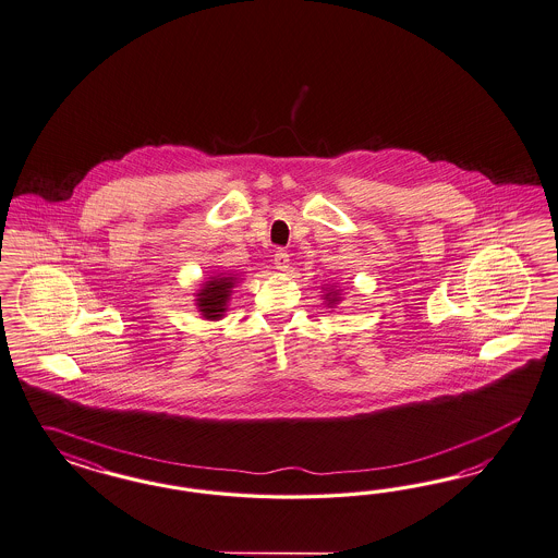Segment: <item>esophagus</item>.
<instances>
[{"mask_svg": "<svg viewBox=\"0 0 558 558\" xmlns=\"http://www.w3.org/2000/svg\"><path fill=\"white\" fill-rule=\"evenodd\" d=\"M274 266H276V270L287 271L290 268V255L284 250H280V252H276L274 255Z\"/></svg>", "mask_w": 558, "mask_h": 558, "instance_id": "34e87169", "label": "esophagus"}]
</instances>
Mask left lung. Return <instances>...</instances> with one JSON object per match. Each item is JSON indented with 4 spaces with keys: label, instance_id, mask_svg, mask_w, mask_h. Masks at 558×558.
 Instances as JSON below:
<instances>
[{
    "label": "left lung",
    "instance_id": "8db88e82",
    "mask_svg": "<svg viewBox=\"0 0 558 558\" xmlns=\"http://www.w3.org/2000/svg\"><path fill=\"white\" fill-rule=\"evenodd\" d=\"M322 292L323 303L327 304L329 308H336L341 303V299H343L341 296V288L331 287V284L329 287H322Z\"/></svg>",
    "mask_w": 558,
    "mask_h": 558
}]
</instances>
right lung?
<instances>
[{
  "label": "right lung",
  "mask_w": 558,
  "mask_h": 558,
  "mask_svg": "<svg viewBox=\"0 0 558 558\" xmlns=\"http://www.w3.org/2000/svg\"><path fill=\"white\" fill-rule=\"evenodd\" d=\"M239 280H241V274H236V271H220V274H215L204 280L194 294L196 296L194 304H196L198 313L203 315V319L219 322L225 317L233 288L239 284Z\"/></svg>",
  "instance_id": "add662e5"
}]
</instances>
